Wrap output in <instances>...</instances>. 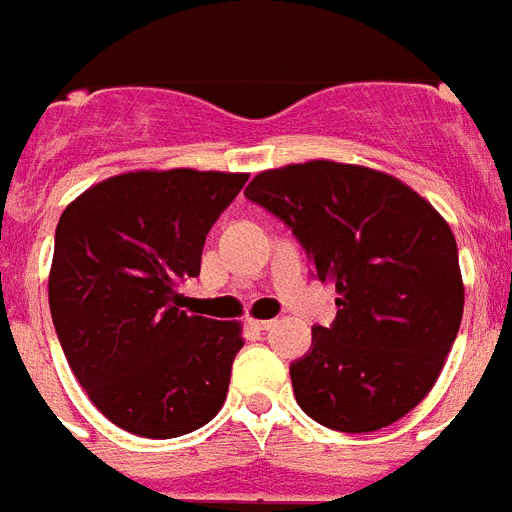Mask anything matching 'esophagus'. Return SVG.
Here are the masks:
<instances>
[{
  "label": "esophagus",
  "mask_w": 512,
  "mask_h": 512,
  "mask_svg": "<svg viewBox=\"0 0 512 512\" xmlns=\"http://www.w3.org/2000/svg\"><path fill=\"white\" fill-rule=\"evenodd\" d=\"M249 325L255 330H270L276 325V320H249Z\"/></svg>",
  "instance_id": "1"
}]
</instances>
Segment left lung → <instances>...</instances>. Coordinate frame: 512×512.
Here are the masks:
<instances>
[{
	"instance_id": "8db88e82",
	"label": "left lung",
	"mask_w": 512,
	"mask_h": 512,
	"mask_svg": "<svg viewBox=\"0 0 512 512\" xmlns=\"http://www.w3.org/2000/svg\"><path fill=\"white\" fill-rule=\"evenodd\" d=\"M247 200L281 218L322 283L336 320L312 328L289 367L296 403L338 432L398 422L432 390L463 317L458 247L422 195L382 171L336 161L257 174Z\"/></svg>"
}]
</instances>
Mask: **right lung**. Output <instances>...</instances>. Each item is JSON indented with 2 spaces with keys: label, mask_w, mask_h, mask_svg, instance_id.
Wrapping results in <instances>:
<instances>
[{
  "label": "right lung",
  "mask_w": 512,
  "mask_h": 512,
  "mask_svg": "<svg viewBox=\"0 0 512 512\" xmlns=\"http://www.w3.org/2000/svg\"><path fill=\"white\" fill-rule=\"evenodd\" d=\"M249 174L130 171L64 208L54 234L49 307L62 351L109 422L169 440L221 411L239 322L179 309L200 276L210 226Z\"/></svg>",
  "instance_id": "obj_1"
}]
</instances>
